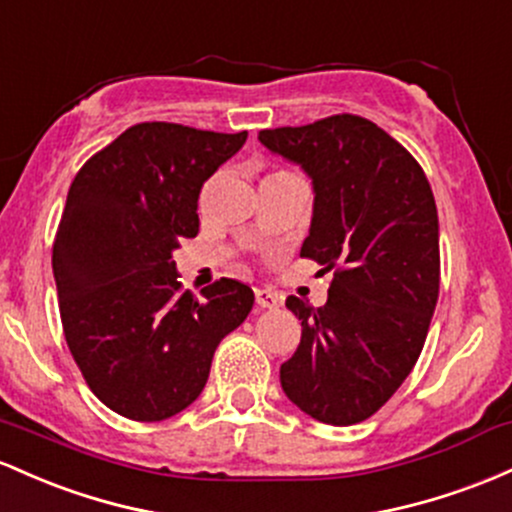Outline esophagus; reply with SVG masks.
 I'll return each instance as SVG.
<instances>
[{"mask_svg":"<svg viewBox=\"0 0 512 512\" xmlns=\"http://www.w3.org/2000/svg\"><path fill=\"white\" fill-rule=\"evenodd\" d=\"M256 304L263 309H275L280 304L278 292L266 290V287H256Z\"/></svg>","mask_w":512,"mask_h":512,"instance_id":"obj_1","label":"esophagus"}]
</instances>
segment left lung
<instances>
[{
    "label": "left lung",
    "instance_id": "8db88e82",
    "mask_svg": "<svg viewBox=\"0 0 512 512\" xmlns=\"http://www.w3.org/2000/svg\"><path fill=\"white\" fill-rule=\"evenodd\" d=\"M258 140L312 176L300 256L333 271L324 307L285 300L302 338L280 384L317 421L353 426L392 399L426 343L440 292L433 191L409 149L353 113L261 130Z\"/></svg>",
    "mask_w": 512,
    "mask_h": 512
}]
</instances>
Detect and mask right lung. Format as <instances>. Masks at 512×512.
<instances>
[{
	"label": "right lung",
	"instance_id": "right-lung-1",
	"mask_svg": "<svg viewBox=\"0 0 512 512\" xmlns=\"http://www.w3.org/2000/svg\"><path fill=\"white\" fill-rule=\"evenodd\" d=\"M244 142L246 130L137 123L67 193L53 244L62 331L91 392L130 421L191 406L215 348L254 307V290L229 278L183 292L171 258L198 234L203 183Z\"/></svg>",
	"mask_w": 512,
	"mask_h": 512
}]
</instances>
